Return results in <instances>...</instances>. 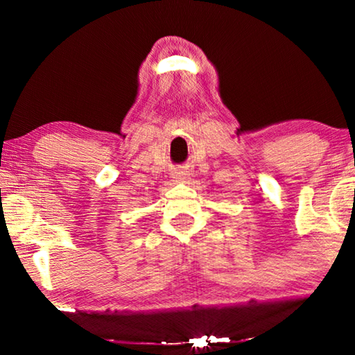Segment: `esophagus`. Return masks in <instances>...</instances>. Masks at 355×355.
<instances>
[{
    "instance_id": "obj_1",
    "label": "esophagus",
    "mask_w": 355,
    "mask_h": 355,
    "mask_svg": "<svg viewBox=\"0 0 355 355\" xmlns=\"http://www.w3.org/2000/svg\"><path fill=\"white\" fill-rule=\"evenodd\" d=\"M173 178H175V182H186V180L189 178V173L175 172V173H173Z\"/></svg>"
}]
</instances>
